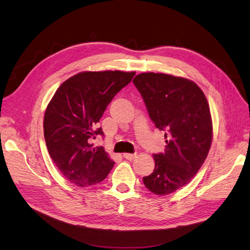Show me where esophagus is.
<instances>
[{"label":"esophagus","instance_id":"1","mask_svg":"<svg viewBox=\"0 0 250 250\" xmlns=\"http://www.w3.org/2000/svg\"><path fill=\"white\" fill-rule=\"evenodd\" d=\"M137 157V154H124V158H125L126 160H134Z\"/></svg>","mask_w":250,"mask_h":250}]
</instances>
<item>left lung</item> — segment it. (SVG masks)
Listing matches in <instances>:
<instances>
[{
	"label": "left lung",
	"instance_id": "left-lung-1",
	"mask_svg": "<svg viewBox=\"0 0 250 250\" xmlns=\"http://www.w3.org/2000/svg\"><path fill=\"white\" fill-rule=\"evenodd\" d=\"M133 83L155 125L167 132L165 152L154 155V172L143 183L157 195L170 194L190 183L207 159L213 139L208 103L186 78L143 72Z\"/></svg>",
	"mask_w": 250,
	"mask_h": 250
}]
</instances>
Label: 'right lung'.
Listing matches in <instances>:
<instances>
[{
	"label": "right lung",
	"mask_w": 250,
	"mask_h": 250,
	"mask_svg": "<svg viewBox=\"0 0 250 250\" xmlns=\"http://www.w3.org/2000/svg\"><path fill=\"white\" fill-rule=\"evenodd\" d=\"M136 72L83 71L64 81L49 103L43 118L47 150L62 175L78 187L101 183L113 168L103 146L92 139L104 135L96 127L112 99Z\"/></svg>",
	"instance_id": "obj_1"
}]
</instances>
